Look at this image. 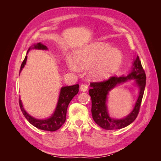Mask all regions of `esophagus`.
Instances as JSON below:
<instances>
[{"label": "esophagus", "mask_w": 161, "mask_h": 161, "mask_svg": "<svg viewBox=\"0 0 161 161\" xmlns=\"http://www.w3.org/2000/svg\"><path fill=\"white\" fill-rule=\"evenodd\" d=\"M80 89L82 92H86L87 90H88V85H81Z\"/></svg>", "instance_id": "esophagus-1"}]
</instances>
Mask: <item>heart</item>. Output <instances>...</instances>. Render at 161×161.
<instances>
[{
	"instance_id": "b5f03b06",
	"label": "heart",
	"mask_w": 161,
	"mask_h": 161,
	"mask_svg": "<svg viewBox=\"0 0 161 161\" xmlns=\"http://www.w3.org/2000/svg\"><path fill=\"white\" fill-rule=\"evenodd\" d=\"M72 58L73 60L66 58L68 68L74 72L87 69L89 78L95 81L109 79L118 72L124 61L120 50L99 42L77 49L73 52Z\"/></svg>"
}]
</instances>
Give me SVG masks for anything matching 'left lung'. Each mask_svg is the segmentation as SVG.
<instances>
[{
	"mask_svg": "<svg viewBox=\"0 0 161 161\" xmlns=\"http://www.w3.org/2000/svg\"><path fill=\"white\" fill-rule=\"evenodd\" d=\"M146 74L141 64L138 56L133 62L132 67L127 76L120 77L112 76L108 80L100 82H91L92 88L89 91L91 97V113L95 122L105 130H116L124 128L131 124L137 117L146 86ZM134 80L139 88L137 101L130 113L123 119H115L109 115L106 102L108 92L118 85L128 80Z\"/></svg>",
	"mask_w": 161,
	"mask_h": 161,
	"instance_id": "1",
	"label": "left lung"
}]
</instances>
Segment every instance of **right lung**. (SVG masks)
Returning a JSON list of instances; mask_svg holds the SVG:
<instances>
[{
  "label": "right lung",
  "mask_w": 161,
  "mask_h": 161,
  "mask_svg": "<svg viewBox=\"0 0 161 161\" xmlns=\"http://www.w3.org/2000/svg\"><path fill=\"white\" fill-rule=\"evenodd\" d=\"M32 49L42 50H48L46 46L43 45L41 43H36V44H33L30 48H29L27 53L29 52V51ZM27 59V56H25V59H24L23 62H22L20 70H19V75H20L21 70L26 64ZM79 85L62 86L55 110L53 112V114L50 118H48L47 119H37L27 114V112L23 108V105L21 99H19V105H20V108L23 115L25 116V118L31 125L35 126L36 128L38 129L43 130L50 131H56L59 129L65 122L68 106H69L70 102L71 101L73 97L79 92Z\"/></svg>",
  "instance_id": "add662e5"
}]
</instances>
